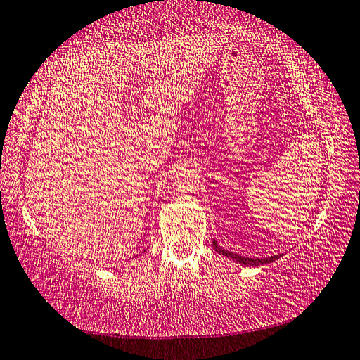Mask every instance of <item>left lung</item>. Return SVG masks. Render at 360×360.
Returning a JSON list of instances; mask_svg holds the SVG:
<instances>
[{
  "label": "left lung",
  "instance_id": "obj_1",
  "mask_svg": "<svg viewBox=\"0 0 360 360\" xmlns=\"http://www.w3.org/2000/svg\"><path fill=\"white\" fill-rule=\"evenodd\" d=\"M212 246H214V249H216V251H217L219 254H222V255H227V257L233 259V260H236V262H240V264H243V265H248V266H257V265L271 264V262H275V260H278L279 257H281V255H271V257H264V259H251V257H243V255H240V254H235V252L225 251L224 248H221V246L217 245V241H216V240L212 241Z\"/></svg>",
  "mask_w": 360,
  "mask_h": 360
}]
</instances>
